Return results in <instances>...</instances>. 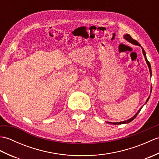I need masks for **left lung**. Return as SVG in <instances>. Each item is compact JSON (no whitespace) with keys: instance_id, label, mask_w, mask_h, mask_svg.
<instances>
[{"instance_id":"8db88e82","label":"left lung","mask_w":159,"mask_h":159,"mask_svg":"<svg viewBox=\"0 0 159 159\" xmlns=\"http://www.w3.org/2000/svg\"><path fill=\"white\" fill-rule=\"evenodd\" d=\"M124 38L125 39H126L128 42H129L130 43H133V44H134V45H137V46H141V45L139 44V43L137 41H136V40H134V39H133V38H132V37H131L130 35H128V34H126V35H124ZM141 48H142V52H143V56H144V57H145V59H146V63H147L148 66V67H149L150 75H152V70H151V66H150V62H149V61H148V59H147V58H146V52H145V50H143V48H142V47H141ZM150 92H152V89H151ZM149 98H150V96L148 97V98L147 99V100H146V103H147V102H148V100H149ZM142 107H141V109H140L139 111H137V113L135 115H134V116L133 117H131L130 119H129V120H126V121H120V122H109V121H108L107 123H109V124H114V125H117V124H126V123H129V122H130V121H133V120L134 119V118H135V117H137V115H138V113H139L140 112L141 109H142Z\"/></svg>"}]
</instances>
